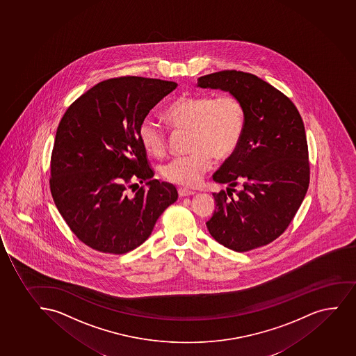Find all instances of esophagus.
<instances>
[{
	"label": "esophagus",
	"mask_w": 356,
	"mask_h": 356,
	"mask_svg": "<svg viewBox=\"0 0 356 356\" xmlns=\"http://www.w3.org/2000/svg\"><path fill=\"white\" fill-rule=\"evenodd\" d=\"M178 193H179L180 197H188L195 195V193H193V191H191V190H188V188H178Z\"/></svg>",
	"instance_id": "esophagus-1"
}]
</instances>
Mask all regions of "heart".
I'll return each mask as SVG.
<instances>
[{"mask_svg": "<svg viewBox=\"0 0 356 356\" xmlns=\"http://www.w3.org/2000/svg\"><path fill=\"white\" fill-rule=\"evenodd\" d=\"M163 118L175 129L191 131V153L168 160L161 173L171 183L193 188L213 166V156L227 159L236 151L245 131V108L235 95H184L165 108ZM139 136L148 154H165L168 141L159 123L145 120Z\"/></svg>", "mask_w": 356, "mask_h": 356, "instance_id": "1", "label": "heart"}]
</instances>
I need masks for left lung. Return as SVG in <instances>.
Masks as SVG:
<instances>
[{
    "label": "left lung",
    "instance_id": "8db88e82",
    "mask_svg": "<svg viewBox=\"0 0 356 356\" xmlns=\"http://www.w3.org/2000/svg\"><path fill=\"white\" fill-rule=\"evenodd\" d=\"M203 89L235 95L245 108L241 141L213 179L232 188L213 193L210 235L235 252H248L280 236L307 195L310 165L302 118L290 98L255 74L225 70L197 79Z\"/></svg>",
    "mask_w": 356,
    "mask_h": 356
}]
</instances>
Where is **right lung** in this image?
<instances>
[{
	"mask_svg": "<svg viewBox=\"0 0 356 356\" xmlns=\"http://www.w3.org/2000/svg\"><path fill=\"white\" fill-rule=\"evenodd\" d=\"M177 86L153 78H111L77 98L60 120L49 188L66 225L92 250H135L178 198L173 185L152 179L139 136L149 111ZM134 179L145 186L129 197Z\"/></svg>",
	"mask_w": 356,
	"mask_h": 356,
	"instance_id": "1",
	"label": "right lung"
}]
</instances>
